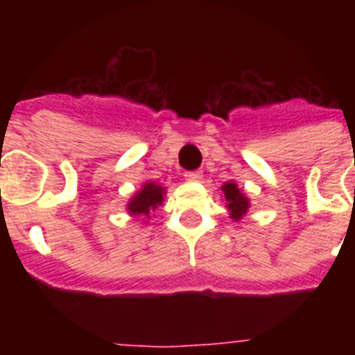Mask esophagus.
Instances as JSON below:
<instances>
[{
    "label": "esophagus",
    "instance_id": "34e87169",
    "mask_svg": "<svg viewBox=\"0 0 355 355\" xmlns=\"http://www.w3.org/2000/svg\"><path fill=\"white\" fill-rule=\"evenodd\" d=\"M200 178H202L200 172H187V174H184V180L187 181H200Z\"/></svg>",
    "mask_w": 355,
    "mask_h": 355
}]
</instances>
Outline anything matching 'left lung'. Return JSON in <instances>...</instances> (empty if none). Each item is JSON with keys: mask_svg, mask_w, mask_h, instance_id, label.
I'll return each mask as SVG.
<instances>
[{"mask_svg": "<svg viewBox=\"0 0 355 355\" xmlns=\"http://www.w3.org/2000/svg\"><path fill=\"white\" fill-rule=\"evenodd\" d=\"M220 190L224 192L225 202H227L225 206H227L231 218L233 220H240L241 216L247 213V209H249V199L243 196V192H241L240 188L236 187V183H233V181H227V183L222 184Z\"/></svg>", "mask_w": 355, "mask_h": 355, "instance_id": "1", "label": "left lung"}]
</instances>
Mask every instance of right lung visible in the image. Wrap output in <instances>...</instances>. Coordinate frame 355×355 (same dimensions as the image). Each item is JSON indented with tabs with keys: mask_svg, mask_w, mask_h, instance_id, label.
I'll return each instance as SVG.
<instances>
[{
	"mask_svg": "<svg viewBox=\"0 0 355 355\" xmlns=\"http://www.w3.org/2000/svg\"><path fill=\"white\" fill-rule=\"evenodd\" d=\"M165 188L156 183H146L140 192L135 193L128 202V211L133 216H149L150 211H155L158 206L163 205Z\"/></svg>",
	"mask_w": 355,
	"mask_h": 355,
	"instance_id": "add662e5",
	"label": "right lung"
}]
</instances>
